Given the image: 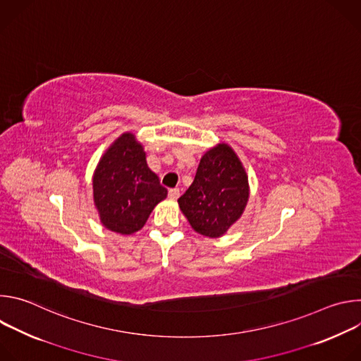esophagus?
Wrapping results in <instances>:
<instances>
[{"label":"esophagus","mask_w":361,"mask_h":361,"mask_svg":"<svg viewBox=\"0 0 361 361\" xmlns=\"http://www.w3.org/2000/svg\"><path fill=\"white\" fill-rule=\"evenodd\" d=\"M169 195H170V198H178L180 197V190L178 188H170Z\"/></svg>","instance_id":"1"}]
</instances>
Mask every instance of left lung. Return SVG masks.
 <instances>
[{
	"label": "left lung",
	"instance_id": "obj_1",
	"mask_svg": "<svg viewBox=\"0 0 361 361\" xmlns=\"http://www.w3.org/2000/svg\"><path fill=\"white\" fill-rule=\"evenodd\" d=\"M247 200V174L235 152L220 144L204 154L192 184L178 204L197 233L220 237L240 219Z\"/></svg>",
	"mask_w": 361,
	"mask_h": 361
}]
</instances>
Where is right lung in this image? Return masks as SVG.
<instances>
[{
    "instance_id": "right-lung-1",
    "label": "right lung",
    "mask_w": 361,
    "mask_h": 361,
    "mask_svg": "<svg viewBox=\"0 0 361 361\" xmlns=\"http://www.w3.org/2000/svg\"><path fill=\"white\" fill-rule=\"evenodd\" d=\"M92 188L101 223L120 234L138 231L152 209L167 197V188L148 169L141 144L130 133L102 156Z\"/></svg>"
}]
</instances>
